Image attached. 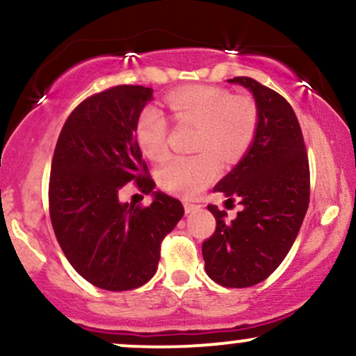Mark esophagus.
Instances as JSON below:
<instances>
[{
  "label": "esophagus",
  "instance_id": "esophagus-1",
  "mask_svg": "<svg viewBox=\"0 0 356 356\" xmlns=\"http://www.w3.org/2000/svg\"><path fill=\"white\" fill-rule=\"evenodd\" d=\"M184 209H186V214H192V212L201 209V204L186 201V202H184Z\"/></svg>",
  "mask_w": 356,
  "mask_h": 356
}]
</instances>
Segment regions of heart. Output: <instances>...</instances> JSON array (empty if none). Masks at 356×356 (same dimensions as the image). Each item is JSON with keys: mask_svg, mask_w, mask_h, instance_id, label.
<instances>
[{"mask_svg": "<svg viewBox=\"0 0 356 356\" xmlns=\"http://www.w3.org/2000/svg\"><path fill=\"white\" fill-rule=\"evenodd\" d=\"M174 120L181 125L197 127L195 150L191 157H170L159 170V182L175 194L197 195L219 174V159L238 161L254 140L259 110L248 95H232L229 90L195 85L174 90L165 97ZM165 117L149 105L137 118L136 138L138 149L150 161H162L169 152Z\"/></svg>", "mask_w": 356, "mask_h": 356, "instance_id": "b5f03b06", "label": "heart"}]
</instances>
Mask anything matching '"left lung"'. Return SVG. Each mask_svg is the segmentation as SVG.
Instances as JSON below:
<instances>
[{"label": "left lung", "mask_w": 356, "mask_h": 356, "mask_svg": "<svg viewBox=\"0 0 356 356\" xmlns=\"http://www.w3.org/2000/svg\"><path fill=\"white\" fill-rule=\"evenodd\" d=\"M246 87L259 110L251 147L216 191L243 209L231 222L209 204L216 231L202 243L211 280L226 288L264 281L291 249L309 204L308 154L295 110L284 97L249 76L227 80Z\"/></svg>", "instance_id": "8db88e82"}]
</instances>
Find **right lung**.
Segmentation results:
<instances>
[{"instance_id": "obj_1", "label": "right lung", "mask_w": 356, "mask_h": 356, "mask_svg": "<svg viewBox=\"0 0 356 356\" xmlns=\"http://www.w3.org/2000/svg\"><path fill=\"white\" fill-rule=\"evenodd\" d=\"M152 88L117 85L85 99L61 129L51 161L48 202L61 251L81 277L107 291L145 284L157 271L161 243L184 216L179 199L154 192L150 206L118 201L136 182H155L136 138Z\"/></svg>"}]
</instances>
